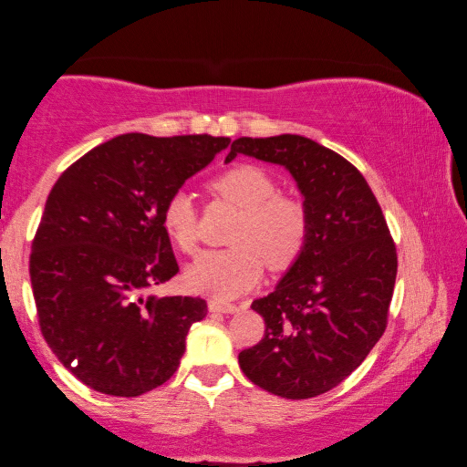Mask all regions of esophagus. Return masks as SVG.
I'll list each match as a JSON object with an SVG mask.
<instances>
[{
    "label": "esophagus",
    "instance_id": "1",
    "mask_svg": "<svg viewBox=\"0 0 467 467\" xmlns=\"http://www.w3.org/2000/svg\"><path fill=\"white\" fill-rule=\"evenodd\" d=\"M209 310L211 312H223V315H234V312L240 310V306L227 304V302H221V300H209Z\"/></svg>",
    "mask_w": 467,
    "mask_h": 467
}]
</instances>
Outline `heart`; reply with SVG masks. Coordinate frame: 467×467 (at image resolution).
Returning <instances> with one entry per match:
<instances>
[{
  "instance_id": "heart-1",
  "label": "heart",
  "mask_w": 467,
  "mask_h": 467,
  "mask_svg": "<svg viewBox=\"0 0 467 467\" xmlns=\"http://www.w3.org/2000/svg\"><path fill=\"white\" fill-rule=\"evenodd\" d=\"M211 190L238 206L240 217L229 235L234 246L206 252L188 269V285L196 292L229 300L248 292L271 271H285L306 248L308 211L294 196L277 194L279 186L256 165H235L213 180ZM161 225L183 254H196L201 244L196 209L188 192H173L163 206Z\"/></svg>"
}]
</instances>
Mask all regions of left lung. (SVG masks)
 <instances>
[{
  "label": "left lung",
  "instance_id": "1",
  "mask_svg": "<svg viewBox=\"0 0 467 467\" xmlns=\"http://www.w3.org/2000/svg\"><path fill=\"white\" fill-rule=\"evenodd\" d=\"M238 155L284 165L308 211L300 258L269 296L252 302L265 337L240 351L252 383L285 400L323 395L346 380L387 328L397 252L364 175L337 152L297 134L232 142Z\"/></svg>",
  "mask_w": 467,
  "mask_h": 467
}]
</instances>
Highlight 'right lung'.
I'll return each instance as SVG.
<instances>
[{
    "label": "right lung",
    "mask_w": 467,
    "mask_h": 467,
    "mask_svg": "<svg viewBox=\"0 0 467 467\" xmlns=\"http://www.w3.org/2000/svg\"><path fill=\"white\" fill-rule=\"evenodd\" d=\"M229 142L121 134L88 150L51 188L30 252V284L45 341L87 387L136 397L178 370L206 302L144 296L180 271L161 213Z\"/></svg>",
    "instance_id": "1"
}]
</instances>
